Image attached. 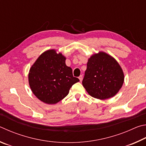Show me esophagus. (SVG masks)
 <instances>
[{
	"label": "esophagus",
	"instance_id": "34e87169",
	"mask_svg": "<svg viewBox=\"0 0 146 146\" xmlns=\"http://www.w3.org/2000/svg\"><path fill=\"white\" fill-rule=\"evenodd\" d=\"M79 79H80V81H82V80H83V76L81 75L80 77H79Z\"/></svg>",
	"mask_w": 146,
	"mask_h": 146
}]
</instances>
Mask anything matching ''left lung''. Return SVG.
Segmentation results:
<instances>
[{
  "label": "left lung",
  "mask_w": 146,
  "mask_h": 146,
  "mask_svg": "<svg viewBox=\"0 0 146 146\" xmlns=\"http://www.w3.org/2000/svg\"><path fill=\"white\" fill-rule=\"evenodd\" d=\"M124 80L123 71L115 59L99 52L88 59L82 84L89 95L104 100L118 93Z\"/></svg>",
  "instance_id": "1"
}]
</instances>
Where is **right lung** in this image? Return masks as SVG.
Wrapping results in <instances>:
<instances>
[{"label": "right lung", "instance_id": "add662e5", "mask_svg": "<svg viewBox=\"0 0 146 146\" xmlns=\"http://www.w3.org/2000/svg\"><path fill=\"white\" fill-rule=\"evenodd\" d=\"M65 60L62 54L50 49L43 52L31 67L30 88L41 101L48 104L58 103L68 95L72 86L80 81L74 77Z\"/></svg>", "mask_w": 146, "mask_h": 146}]
</instances>
